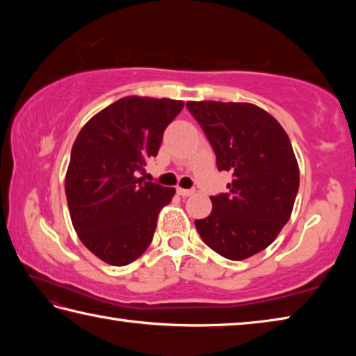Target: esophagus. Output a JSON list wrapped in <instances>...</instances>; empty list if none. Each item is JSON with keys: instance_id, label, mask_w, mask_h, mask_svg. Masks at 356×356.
I'll return each mask as SVG.
<instances>
[{"instance_id": "obj_1", "label": "esophagus", "mask_w": 356, "mask_h": 356, "mask_svg": "<svg viewBox=\"0 0 356 356\" xmlns=\"http://www.w3.org/2000/svg\"><path fill=\"white\" fill-rule=\"evenodd\" d=\"M177 193L180 196H184V197H186V196H191L193 193H195V190H186V188H177Z\"/></svg>"}]
</instances>
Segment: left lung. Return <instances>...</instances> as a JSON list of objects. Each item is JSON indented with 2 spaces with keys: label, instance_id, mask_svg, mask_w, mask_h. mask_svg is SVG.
I'll list each match as a JSON object with an SVG mask.
<instances>
[{
  "label": "left lung",
  "instance_id": "left-lung-1",
  "mask_svg": "<svg viewBox=\"0 0 356 356\" xmlns=\"http://www.w3.org/2000/svg\"><path fill=\"white\" fill-rule=\"evenodd\" d=\"M212 144L227 193L210 196L212 212L196 220L201 238L220 256L243 261L278 237L300 185L291 140L272 114L240 102H186Z\"/></svg>",
  "mask_w": 356,
  "mask_h": 356
}]
</instances>
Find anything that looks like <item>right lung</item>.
I'll return each instance as SVG.
<instances>
[{
    "mask_svg": "<svg viewBox=\"0 0 356 356\" xmlns=\"http://www.w3.org/2000/svg\"><path fill=\"white\" fill-rule=\"evenodd\" d=\"M182 100L122 97L84 124L65 174L70 220L83 245L122 267L152 242L156 216L176 188L144 182L136 174L159 154L163 131Z\"/></svg>",
    "mask_w": 356,
    "mask_h": 356,
    "instance_id": "1",
    "label": "right lung"
}]
</instances>
